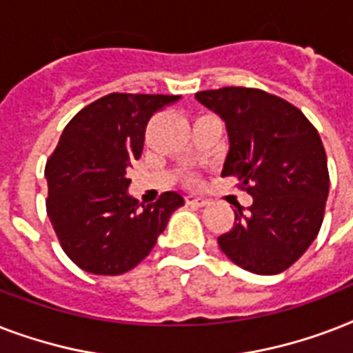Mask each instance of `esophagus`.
Wrapping results in <instances>:
<instances>
[{
  "label": "esophagus",
  "instance_id": "esophagus-1",
  "mask_svg": "<svg viewBox=\"0 0 353 353\" xmlns=\"http://www.w3.org/2000/svg\"><path fill=\"white\" fill-rule=\"evenodd\" d=\"M187 203L194 205V207H205L209 201H207L205 198H201V196H198V194H188Z\"/></svg>",
  "mask_w": 353,
  "mask_h": 353
}]
</instances>
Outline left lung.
<instances>
[{
	"label": "left lung",
	"instance_id": "obj_1",
	"mask_svg": "<svg viewBox=\"0 0 353 353\" xmlns=\"http://www.w3.org/2000/svg\"><path fill=\"white\" fill-rule=\"evenodd\" d=\"M225 122L229 152L221 176L238 177L252 196L218 245L236 265L276 274L293 265L317 238L330 176L323 141L304 113L284 99L254 88L196 93Z\"/></svg>",
	"mask_w": 353,
	"mask_h": 353
}]
</instances>
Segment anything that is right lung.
<instances>
[{
    "mask_svg": "<svg viewBox=\"0 0 353 353\" xmlns=\"http://www.w3.org/2000/svg\"><path fill=\"white\" fill-rule=\"evenodd\" d=\"M179 95L110 93L80 110L47 159V216L63 252L93 274H122L143 262L185 199L165 192L143 205L126 172L143 154L154 113Z\"/></svg>",
    "mask_w": 353,
    "mask_h": 353,
    "instance_id": "right-lung-1",
    "label": "right lung"
}]
</instances>
